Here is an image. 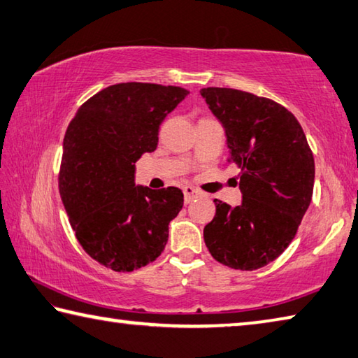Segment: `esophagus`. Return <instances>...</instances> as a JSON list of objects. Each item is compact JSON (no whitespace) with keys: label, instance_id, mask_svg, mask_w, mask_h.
Masks as SVG:
<instances>
[{"label":"esophagus","instance_id":"esophagus-1","mask_svg":"<svg viewBox=\"0 0 358 358\" xmlns=\"http://www.w3.org/2000/svg\"><path fill=\"white\" fill-rule=\"evenodd\" d=\"M183 194H185V203H191L194 199L199 197V191L194 189L191 186H186L183 189Z\"/></svg>","mask_w":358,"mask_h":358}]
</instances>
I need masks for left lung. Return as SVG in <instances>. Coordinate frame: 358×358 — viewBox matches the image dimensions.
<instances>
[{
  "label": "left lung",
  "instance_id": "8db88e82",
  "mask_svg": "<svg viewBox=\"0 0 358 358\" xmlns=\"http://www.w3.org/2000/svg\"><path fill=\"white\" fill-rule=\"evenodd\" d=\"M222 123L239 167V206L214 199L203 229L208 250L233 269L253 271L280 257L294 239L313 197L315 158L301 123L274 100L229 87L200 90Z\"/></svg>",
  "mask_w": 358,
  "mask_h": 358
}]
</instances>
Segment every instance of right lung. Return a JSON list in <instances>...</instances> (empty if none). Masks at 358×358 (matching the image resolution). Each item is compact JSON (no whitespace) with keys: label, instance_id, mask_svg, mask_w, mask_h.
Listing matches in <instances>:
<instances>
[{"label":"right lung","instance_id":"right-lung-1","mask_svg":"<svg viewBox=\"0 0 358 358\" xmlns=\"http://www.w3.org/2000/svg\"><path fill=\"white\" fill-rule=\"evenodd\" d=\"M187 94L152 83L114 84L84 101L69 123L59 194L78 243L105 268L131 272L164 250L183 192L136 186L134 162L157 150L159 125Z\"/></svg>","mask_w":358,"mask_h":358}]
</instances>
